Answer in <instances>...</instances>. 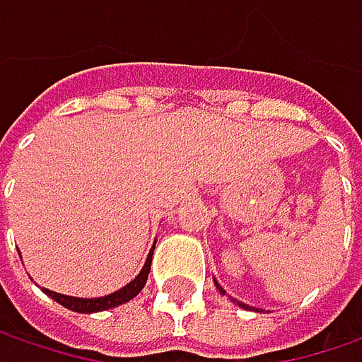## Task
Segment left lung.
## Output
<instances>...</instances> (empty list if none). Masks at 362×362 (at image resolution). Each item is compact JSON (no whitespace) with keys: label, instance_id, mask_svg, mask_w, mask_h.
I'll return each mask as SVG.
<instances>
[{"label":"left lung","instance_id":"left-lung-1","mask_svg":"<svg viewBox=\"0 0 362 362\" xmlns=\"http://www.w3.org/2000/svg\"><path fill=\"white\" fill-rule=\"evenodd\" d=\"M217 284V282H216ZM217 288H219V292H223V290H221V286H217ZM240 306H245V304H242V302H240Z\"/></svg>","mask_w":362,"mask_h":362}]
</instances>
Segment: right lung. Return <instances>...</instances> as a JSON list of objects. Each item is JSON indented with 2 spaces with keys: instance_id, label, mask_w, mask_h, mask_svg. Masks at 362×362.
<instances>
[{
  "instance_id": "obj_1",
  "label": "right lung",
  "mask_w": 362,
  "mask_h": 362,
  "mask_svg": "<svg viewBox=\"0 0 362 362\" xmlns=\"http://www.w3.org/2000/svg\"><path fill=\"white\" fill-rule=\"evenodd\" d=\"M153 252H155V245H153V250L148 252V257H146L145 266H143L141 274L132 280L131 284H127L124 288H120L119 292H112V294L103 296V298H72V296L56 294V292L46 290V288H42V290L48 294L49 298L56 300L58 304H62V306H66L68 310H74V313L90 314V313H100V310H108V308H115V306H120V304H124V302H129V300L134 298V296L145 288L146 278H148V272H151Z\"/></svg>"
}]
</instances>
